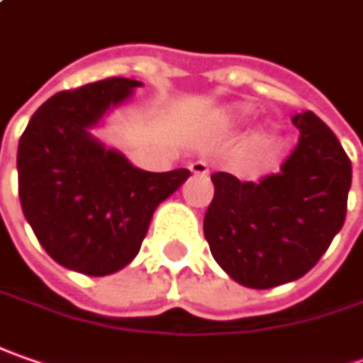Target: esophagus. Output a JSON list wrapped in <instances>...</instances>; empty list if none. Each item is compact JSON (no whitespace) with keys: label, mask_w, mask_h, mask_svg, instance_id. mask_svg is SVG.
I'll list each match as a JSON object with an SVG mask.
<instances>
[{"label":"esophagus","mask_w":363,"mask_h":363,"mask_svg":"<svg viewBox=\"0 0 363 363\" xmlns=\"http://www.w3.org/2000/svg\"><path fill=\"white\" fill-rule=\"evenodd\" d=\"M191 172L193 174H196V177H206L208 174V164H206L205 160H194V162H191Z\"/></svg>","instance_id":"esophagus-1"}]
</instances>
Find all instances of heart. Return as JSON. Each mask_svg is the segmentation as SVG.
Segmentation results:
<instances>
[{"label":"heart","mask_w":363,"mask_h":363,"mask_svg":"<svg viewBox=\"0 0 363 363\" xmlns=\"http://www.w3.org/2000/svg\"><path fill=\"white\" fill-rule=\"evenodd\" d=\"M249 112H251V106H249V104H233V106L227 108L220 116H223V120H227V122H233V120L245 118Z\"/></svg>","instance_id":"obj_1"}]
</instances>
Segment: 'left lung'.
<instances>
[{"label":"left lung","instance_id":"8db88e82","mask_svg":"<svg viewBox=\"0 0 363 363\" xmlns=\"http://www.w3.org/2000/svg\"><path fill=\"white\" fill-rule=\"evenodd\" d=\"M299 143L279 172L259 182L215 172L205 239L220 269L251 289L303 277L344 227L352 162L313 114L294 116Z\"/></svg>","mask_w":363,"mask_h":363}]
</instances>
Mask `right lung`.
Segmentation results:
<instances>
[{"instance_id":"obj_1","label":"right lung","mask_w":363,"mask_h":363,"mask_svg":"<svg viewBox=\"0 0 363 363\" xmlns=\"http://www.w3.org/2000/svg\"><path fill=\"white\" fill-rule=\"evenodd\" d=\"M143 84L108 78L52 96L18 146L19 201L45 253L62 267L112 275L138 255L157 206L191 177L186 169H136L92 130Z\"/></svg>"}]
</instances>
